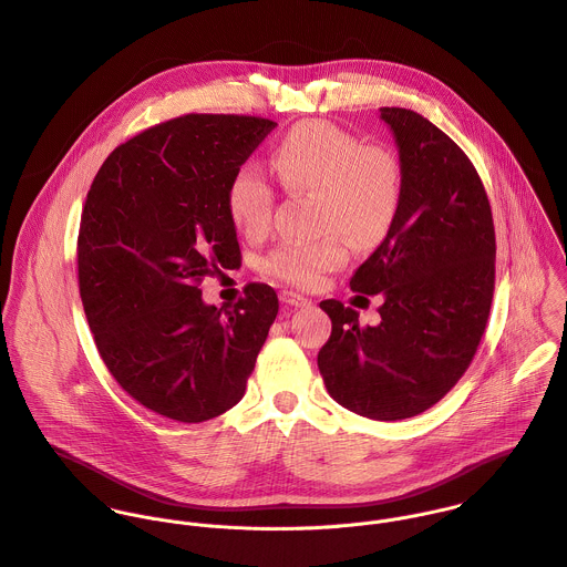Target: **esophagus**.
Instances as JSON below:
<instances>
[{"label":"esophagus","instance_id":"esophagus-1","mask_svg":"<svg viewBox=\"0 0 567 567\" xmlns=\"http://www.w3.org/2000/svg\"><path fill=\"white\" fill-rule=\"evenodd\" d=\"M280 300L287 307H309L311 305V300H307L305 296H300L296 291H280Z\"/></svg>","mask_w":567,"mask_h":567}]
</instances>
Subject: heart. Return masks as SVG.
<instances>
[{
  "mask_svg": "<svg viewBox=\"0 0 567 567\" xmlns=\"http://www.w3.org/2000/svg\"><path fill=\"white\" fill-rule=\"evenodd\" d=\"M274 165L287 189L318 194L320 227L336 231L316 243L276 247L260 265L265 274L298 287H313L322 274L344 265L347 245L341 233L360 249L375 247L386 238L402 198L400 165L389 152L367 147L362 138L336 123L305 121L280 138ZM225 198L240 231H265L271 218L274 187L258 165H240Z\"/></svg>",
  "mask_w": 567,
  "mask_h": 567,
  "instance_id": "1",
  "label": "heart"
}]
</instances>
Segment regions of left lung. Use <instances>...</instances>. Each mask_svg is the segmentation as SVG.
Segmentation results:
<instances>
[{
	"mask_svg": "<svg viewBox=\"0 0 567 567\" xmlns=\"http://www.w3.org/2000/svg\"><path fill=\"white\" fill-rule=\"evenodd\" d=\"M393 132L402 198L378 249L351 289L382 293L375 327L322 300L331 338L318 353L329 395L380 422L437 404L466 373L484 336L495 291V225L477 169L460 145L422 114L380 107Z\"/></svg>",
	"mask_w": 567,
	"mask_h": 567,
	"instance_id": "left-lung-1",
	"label": "left lung"
}]
</instances>
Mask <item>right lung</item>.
Returning <instances> with one entry per match:
<instances>
[{"label":"right lung","instance_id":"right-lung-1","mask_svg":"<svg viewBox=\"0 0 567 567\" xmlns=\"http://www.w3.org/2000/svg\"><path fill=\"white\" fill-rule=\"evenodd\" d=\"M278 123L185 114L118 145L96 172L79 227V293L118 386L185 424L236 406L278 316L269 285L234 309L200 280L240 265L227 185Z\"/></svg>","mask_w":567,"mask_h":567}]
</instances>
